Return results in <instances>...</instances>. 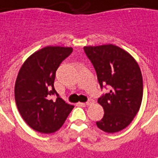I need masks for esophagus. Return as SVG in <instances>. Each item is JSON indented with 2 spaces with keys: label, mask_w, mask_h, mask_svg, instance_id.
<instances>
[{
  "label": "esophagus",
  "mask_w": 158,
  "mask_h": 158,
  "mask_svg": "<svg viewBox=\"0 0 158 158\" xmlns=\"http://www.w3.org/2000/svg\"><path fill=\"white\" fill-rule=\"evenodd\" d=\"M93 102H94L93 100H89V102H85V103H82V104H83V105H85V106H90Z\"/></svg>",
  "instance_id": "34e87169"
}]
</instances>
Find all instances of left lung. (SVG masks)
<instances>
[{"label":"left lung","mask_w":158,"mask_h":158,"mask_svg":"<svg viewBox=\"0 0 158 158\" xmlns=\"http://www.w3.org/2000/svg\"><path fill=\"white\" fill-rule=\"evenodd\" d=\"M96 71L101 88L110 91L98 99L104 109L96 122L102 131L114 133L125 129L138 114L143 98V77L138 63L118 46L104 44L83 48Z\"/></svg>","instance_id":"obj_1"}]
</instances>
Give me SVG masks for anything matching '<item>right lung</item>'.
<instances>
[{
  "instance_id": "1",
  "label": "right lung",
  "mask_w": 158,
  "mask_h": 158,
  "mask_svg": "<svg viewBox=\"0 0 158 158\" xmlns=\"http://www.w3.org/2000/svg\"><path fill=\"white\" fill-rule=\"evenodd\" d=\"M73 49L46 46L23 64L15 81V102L23 119L33 130L52 133L59 130L74 108L59 97L54 88L56 71ZM56 95V100H52Z\"/></svg>"
}]
</instances>
